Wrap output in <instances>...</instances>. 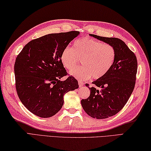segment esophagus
<instances>
[{
    "instance_id": "34e87169",
    "label": "esophagus",
    "mask_w": 151,
    "mask_h": 151,
    "mask_svg": "<svg viewBox=\"0 0 151 151\" xmlns=\"http://www.w3.org/2000/svg\"><path fill=\"white\" fill-rule=\"evenodd\" d=\"M84 83L83 82H82V81H78V85H79V87H82L83 86H84Z\"/></svg>"
}]
</instances>
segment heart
Returning a JSON list of instances; mask_svg holds the SVG:
<instances>
[{
  "mask_svg": "<svg viewBox=\"0 0 151 151\" xmlns=\"http://www.w3.org/2000/svg\"><path fill=\"white\" fill-rule=\"evenodd\" d=\"M115 58L116 51L111 45L89 37L76 40L73 48L65 47L61 54L62 64L69 70L81 60L83 65L70 71V75L81 81L91 76L95 80L103 77L113 66Z\"/></svg>",
  "mask_w": 151,
  "mask_h": 151,
  "instance_id": "b5f03b06",
  "label": "heart"
}]
</instances>
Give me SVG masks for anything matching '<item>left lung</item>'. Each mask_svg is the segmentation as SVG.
I'll return each instance as SVG.
<instances>
[{"label": "left lung", "instance_id": "8db88e82", "mask_svg": "<svg viewBox=\"0 0 151 151\" xmlns=\"http://www.w3.org/2000/svg\"><path fill=\"white\" fill-rule=\"evenodd\" d=\"M97 40L111 45L116 51V58L108 73L92 82L90 95L82 99L81 104L89 116L106 119L117 114L129 100L136 84L137 58L124 41L116 37H106L90 34Z\"/></svg>", "mask_w": 151, "mask_h": 151}]
</instances>
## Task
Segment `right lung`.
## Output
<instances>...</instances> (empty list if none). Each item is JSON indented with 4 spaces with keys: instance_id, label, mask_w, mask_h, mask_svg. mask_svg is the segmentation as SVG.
Instances as JSON below:
<instances>
[{
    "instance_id": "1",
    "label": "right lung",
    "mask_w": 151,
    "mask_h": 151,
    "mask_svg": "<svg viewBox=\"0 0 151 151\" xmlns=\"http://www.w3.org/2000/svg\"><path fill=\"white\" fill-rule=\"evenodd\" d=\"M80 34L78 31L50 34L28 42L16 58L15 88L23 105L34 115L52 117L63 104V95L78 88V81L68 75L61 54Z\"/></svg>"
}]
</instances>
